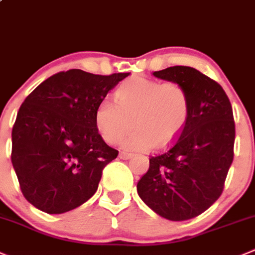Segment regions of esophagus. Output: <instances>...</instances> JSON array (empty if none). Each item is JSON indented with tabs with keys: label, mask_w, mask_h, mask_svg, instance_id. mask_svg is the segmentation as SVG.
<instances>
[{
	"label": "esophagus",
	"mask_w": 255,
	"mask_h": 255,
	"mask_svg": "<svg viewBox=\"0 0 255 255\" xmlns=\"http://www.w3.org/2000/svg\"><path fill=\"white\" fill-rule=\"evenodd\" d=\"M118 157L121 158V159H129V158L133 157L132 153H127V152H120V155Z\"/></svg>",
	"instance_id": "obj_1"
}]
</instances>
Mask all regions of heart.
Returning a JSON list of instances; mask_svg holds the SVG:
<instances>
[{
    "mask_svg": "<svg viewBox=\"0 0 255 255\" xmlns=\"http://www.w3.org/2000/svg\"><path fill=\"white\" fill-rule=\"evenodd\" d=\"M116 101L106 98L95 113L101 137L116 144L130 128L137 129L122 140L125 149L148 150L164 147L179 135L189 117V98L180 85L132 77L121 83Z\"/></svg>",
    "mask_w": 255,
    "mask_h": 255,
    "instance_id": "heart-1",
    "label": "heart"
}]
</instances>
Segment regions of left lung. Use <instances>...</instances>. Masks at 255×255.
I'll list each match as a JSON object with an SVG mask.
<instances>
[{
  "instance_id": "left-lung-1",
  "label": "left lung",
  "mask_w": 255,
  "mask_h": 255,
  "mask_svg": "<svg viewBox=\"0 0 255 255\" xmlns=\"http://www.w3.org/2000/svg\"><path fill=\"white\" fill-rule=\"evenodd\" d=\"M153 76L184 88L189 117L173 144L149 158L137 192L158 216L187 221L207 211L223 192L233 162V110L223 88L196 68L174 66Z\"/></svg>"
}]
</instances>
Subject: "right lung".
Masks as SVG:
<instances>
[{
  "label": "right lung",
  "mask_w": 255,
  "mask_h": 255,
  "mask_svg": "<svg viewBox=\"0 0 255 255\" xmlns=\"http://www.w3.org/2000/svg\"><path fill=\"white\" fill-rule=\"evenodd\" d=\"M128 76L70 70L47 78L24 100L12 129L11 160L32 206L62 214L96 193L103 168L118 150L102 139L95 113Z\"/></svg>",
  "instance_id": "right-lung-1"
}]
</instances>
